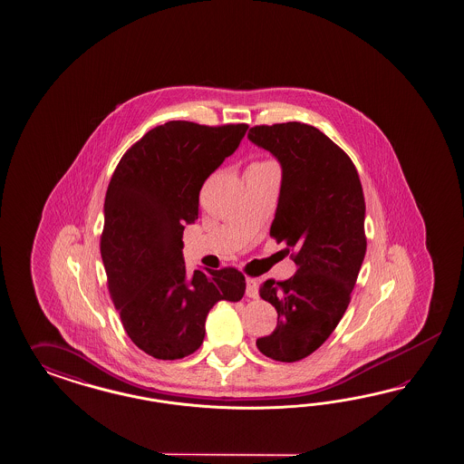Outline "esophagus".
<instances>
[{"label": "esophagus", "mask_w": 464, "mask_h": 464, "mask_svg": "<svg viewBox=\"0 0 464 464\" xmlns=\"http://www.w3.org/2000/svg\"><path fill=\"white\" fill-rule=\"evenodd\" d=\"M246 295L248 297H258V282L255 279H246Z\"/></svg>", "instance_id": "obj_1"}]
</instances>
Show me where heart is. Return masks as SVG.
I'll use <instances>...</instances> for the list:
<instances>
[{
    "label": "heart",
    "instance_id": "obj_1",
    "mask_svg": "<svg viewBox=\"0 0 464 464\" xmlns=\"http://www.w3.org/2000/svg\"><path fill=\"white\" fill-rule=\"evenodd\" d=\"M252 165H256V163H252Z\"/></svg>",
    "mask_w": 464,
    "mask_h": 464
}]
</instances>
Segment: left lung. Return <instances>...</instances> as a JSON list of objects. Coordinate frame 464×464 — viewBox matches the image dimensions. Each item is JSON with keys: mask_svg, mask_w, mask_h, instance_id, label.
I'll return each mask as SVG.
<instances>
[{"mask_svg": "<svg viewBox=\"0 0 464 464\" xmlns=\"http://www.w3.org/2000/svg\"><path fill=\"white\" fill-rule=\"evenodd\" d=\"M248 138L281 161L270 237L297 266L287 281L260 285V297L277 309V326L256 338V347L274 361L295 362L324 345L351 303L367 246L364 192L349 155L316 127L255 126Z\"/></svg>", "mask_w": 464, "mask_h": 464, "instance_id": "1", "label": "left lung"}]
</instances>
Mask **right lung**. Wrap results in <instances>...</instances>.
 Here are the masks:
<instances>
[{
  "label": "right lung",
  "instance_id": "1",
  "mask_svg": "<svg viewBox=\"0 0 464 464\" xmlns=\"http://www.w3.org/2000/svg\"><path fill=\"white\" fill-rule=\"evenodd\" d=\"M246 129L169 121L134 142L113 171L100 237L109 293L129 338L155 359L194 353L212 306L245 295L238 268L188 272L182 238L202 185Z\"/></svg>",
  "mask_w": 464,
  "mask_h": 464
}]
</instances>
